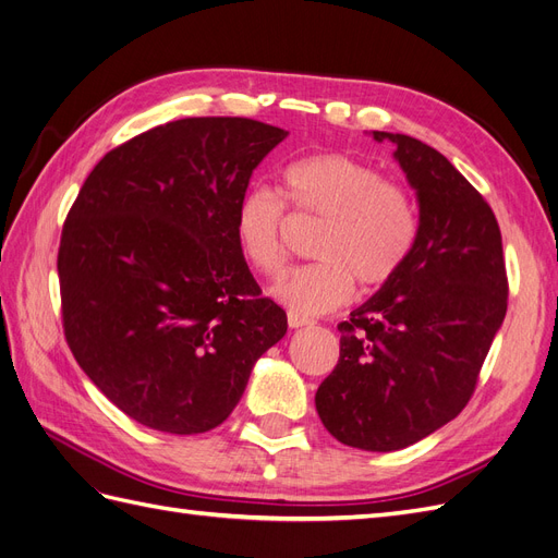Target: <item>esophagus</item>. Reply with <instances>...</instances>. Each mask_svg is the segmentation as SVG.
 <instances>
[{"label": "esophagus", "mask_w": 558, "mask_h": 558, "mask_svg": "<svg viewBox=\"0 0 558 558\" xmlns=\"http://www.w3.org/2000/svg\"><path fill=\"white\" fill-rule=\"evenodd\" d=\"M312 324H314L312 318L302 316V314H298V312H289V326H291V328H305V326H312Z\"/></svg>", "instance_id": "1"}]
</instances>
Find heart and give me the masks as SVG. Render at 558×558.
Masks as SVG:
<instances>
[{
	"instance_id": "b5f03b06",
	"label": "heart",
	"mask_w": 558,
	"mask_h": 558,
	"mask_svg": "<svg viewBox=\"0 0 558 558\" xmlns=\"http://www.w3.org/2000/svg\"><path fill=\"white\" fill-rule=\"evenodd\" d=\"M281 194L295 214L324 221L312 253L316 263L291 267L272 293L298 314H326L356 293L384 289L412 258L418 216L412 195L377 167L344 154H312L283 170ZM244 260L275 275L286 260V207L267 185H248L232 214Z\"/></svg>"
}]
</instances>
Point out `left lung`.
<instances>
[{
  "label": "left lung",
  "instance_id": "8db88e82",
  "mask_svg": "<svg viewBox=\"0 0 558 558\" xmlns=\"http://www.w3.org/2000/svg\"><path fill=\"white\" fill-rule=\"evenodd\" d=\"M396 160L416 191L418 238L402 272L337 330L340 361L316 412L342 445L404 449L459 416L508 312L502 238L488 202L433 146L408 134Z\"/></svg>",
  "mask_w": 558,
  "mask_h": 558
}]
</instances>
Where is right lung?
Returning a JSON list of instances; mask_svg holds the SVG:
<instances>
[{"mask_svg":"<svg viewBox=\"0 0 558 558\" xmlns=\"http://www.w3.org/2000/svg\"><path fill=\"white\" fill-rule=\"evenodd\" d=\"M286 134L230 116L158 125L109 150L66 214V344L137 424L174 435L223 424L286 335L232 232L253 170Z\"/></svg>","mask_w":558,"mask_h":558,"instance_id":"add662e5","label":"right lung"}]
</instances>
